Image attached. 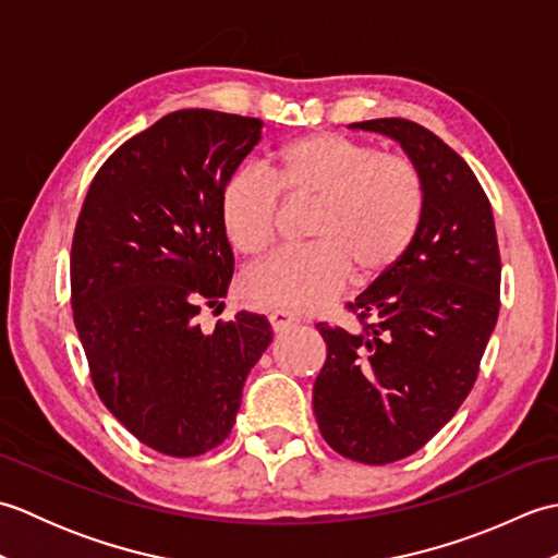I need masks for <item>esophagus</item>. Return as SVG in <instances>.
<instances>
[{
  "instance_id": "obj_1",
  "label": "esophagus",
  "mask_w": 558,
  "mask_h": 558,
  "mask_svg": "<svg viewBox=\"0 0 558 558\" xmlns=\"http://www.w3.org/2000/svg\"><path fill=\"white\" fill-rule=\"evenodd\" d=\"M268 322L276 333H282V330H288L290 326L298 324V316H292L288 312H272V314H268Z\"/></svg>"
}]
</instances>
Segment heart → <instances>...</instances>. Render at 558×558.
<instances>
[{
	"instance_id": "heart-1",
	"label": "heart",
	"mask_w": 558,
	"mask_h": 558,
	"mask_svg": "<svg viewBox=\"0 0 558 558\" xmlns=\"http://www.w3.org/2000/svg\"><path fill=\"white\" fill-rule=\"evenodd\" d=\"M280 192L314 201L312 244L280 248L244 272L242 294L260 310L312 312L345 286L374 280L408 252L424 208L412 160L338 134H312L280 150L276 170H234L220 194V220L236 252L258 254L276 236Z\"/></svg>"
}]
</instances>
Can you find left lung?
Listing matches in <instances>:
<instances>
[{"label":"left lung","instance_id":"left-lung-1","mask_svg":"<svg viewBox=\"0 0 558 558\" xmlns=\"http://www.w3.org/2000/svg\"><path fill=\"white\" fill-rule=\"evenodd\" d=\"M350 129L398 141L424 189L408 252L350 304L371 322L357 333L316 326L328 348L318 429L340 456L386 465L417 453L475 386L499 318L501 258L489 198L453 148L398 117Z\"/></svg>","mask_w":558,"mask_h":558}]
</instances>
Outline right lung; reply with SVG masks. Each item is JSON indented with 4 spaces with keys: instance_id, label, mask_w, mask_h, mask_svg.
Wrapping results in <instances>:
<instances>
[{
    "instance_id": "1",
    "label": "right lung",
    "mask_w": 558,
    "mask_h": 558,
    "mask_svg": "<svg viewBox=\"0 0 558 558\" xmlns=\"http://www.w3.org/2000/svg\"><path fill=\"white\" fill-rule=\"evenodd\" d=\"M260 129L216 110L165 114L105 160L76 222L71 310L93 384L141 444L172 458L230 436L272 340L260 314L213 330L196 318L228 294L234 256L220 194Z\"/></svg>"
}]
</instances>
